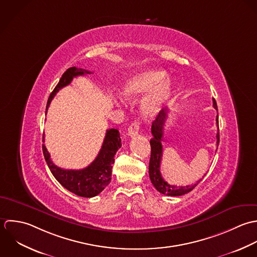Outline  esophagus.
Returning <instances> with one entry per match:
<instances>
[{
	"mask_svg": "<svg viewBox=\"0 0 257 257\" xmlns=\"http://www.w3.org/2000/svg\"><path fill=\"white\" fill-rule=\"evenodd\" d=\"M139 130H140V125L138 122H134L132 123L129 128H128V135L130 137H135L138 135L139 133Z\"/></svg>",
	"mask_w": 257,
	"mask_h": 257,
	"instance_id": "1",
	"label": "esophagus"
}]
</instances>
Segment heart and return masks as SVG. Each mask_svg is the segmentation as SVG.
Returning a JSON list of instances; mask_svg holds the SVG:
<instances>
[{
	"label": "heart",
	"mask_w": 257,
	"mask_h": 257,
	"mask_svg": "<svg viewBox=\"0 0 257 257\" xmlns=\"http://www.w3.org/2000/svg\"><path fill=\"white\" fill-rule=\"evenodd\" d=\"M174 90V81L166 76V71L159 68H148L131 75L125 82L122 95L127 101H134L151 91L144 99L141 112L144 118H156L168 102Z\"/></svg>",
	"instance_id": "b5f03b06"
}]
</instances>
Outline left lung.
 Instances as JSON below:
<instances>
[{
  "label": "left lung",
  "instance_id": "obj_1",
  "mask_svg": "<svg viewBox=\"0 0 257 257\" xmlns=\"http://www.w3.org/2000/svg\"><path fill=\"white\" fill-rule=\"evenodd\" d=\"M213 103V108L217 110V105L214 100L212 99ZM168 114H167V108H164L162 112L156 117L153 123H152V139L150 140V145H151V158H150V163H149V176L150 180L153 184L156 190L160 192L163 195L167 196H182L185 195L197 187V185L202 181H198L197 184L193 186H186V187H177L174 185L168 184L162 177L161 172H160V167H161V161H162V156H163V147H162V141H163V133H164V126L165 122L167 120ZM216 126L218 128V114L216 115ZM219 143V131L216 133V145L218 146Z\"/></svg>",
  "mask_w": 257,
  "mask_h": 257
}]
</instances>
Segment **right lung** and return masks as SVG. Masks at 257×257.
I'll list each match as a JSON object with an SVG mask.
<instances>
[{
    "instance_id": "add662e5",
    "label": "right lung",
    "mask_w": 257,
    "mask_h": 257,
    "mask_svg": "<svg viewBox=\"0 0 257 257\" xmlns=\"http://www.w3.org/2000/svg\"><path fill=\"white\" fill-rule=\"evenodd\" d=\"M89 73H91V71L83 68H77L75 66L68 68L62 74L57 85L49 97L46 114L56 92H58L62 87L68 85L72 81L73 77ZM43 142H45V134L43 136ZM121 145L122 144L119 131L113 128L108 129L106 131L102 147L97 157L89 166L81 170H65L55 166L52 163L51 155L48 152L45 144H43V152L53 177L62 187L76 196L92 198L100 194L111 182L114 156L120 149Z\"/></svg>"
}]
</instances>
